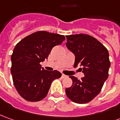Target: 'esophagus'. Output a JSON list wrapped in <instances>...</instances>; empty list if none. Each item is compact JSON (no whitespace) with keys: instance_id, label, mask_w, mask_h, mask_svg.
Masks as SVG:
<instances>
[{"instance_id":"obj_1","label":"esophagus","mask_w":120,"mask_h":120,"mask_svg":"<svg viewBox=\"0 0 120 120\" xmlns=\"http://www.w3.org/2000/svg\"><path fill=\"white\" fill-rule=\"evenodd\" d=\"M66 77H68V76H66V75H64V74L62 75V79H64V78H66Z\"/></svg>"}]
</instances>
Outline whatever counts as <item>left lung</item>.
<instances>
[{
  "instance_id": "8db88e82",
  "label": "left lung",
  "mask_w": 120,
  "mask_h": 120,
  "mask_svg": "<svg viewBox=\"0 0 120 120\" xmlns=\"http://www.w3.org/2000/svg\"><path fill=\"white\" fill-rule=\"evenodd\" d=\"M66 37V47L75 56L74 67L82 66L79 69L84 75L81 80L69 76L73 84L66 89V95L75 103H86L99 94L108 79L109 54L107 48L91 36L79 34Z\"/></svg>"
}]
</instances>
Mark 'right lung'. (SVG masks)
<instances>
[{"mask_svg":"<svg viewBox=\"0 0 120 120\" xmlns=\"http://www.w3.org/2000/svg\"><path fill=\"white\" fill-rule=\"evenodd\" d=\"M64 35L38 31L17 44L11 56V73L19 95L28 101H39L46 97L52 82L61 73L47 71L40 62L47 59L54 46L65 40Z\"/></svg>","mask_w":120,"mask_h":120,"instance_id":"right-lung-1","label":"right lung"}]
</instances>
